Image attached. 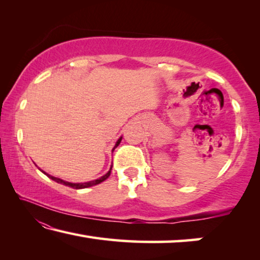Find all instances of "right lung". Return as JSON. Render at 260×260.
<instances>
[{
	"instance_id": "obj_1",
	"label": "right lung",
	"mask_w": 260,
	"mask_h": 260,
	"mask_svg": "<svg viewBox=\"0 0 260 260\" xmlns=\"http://www.w3.org/2000/svg\"><path fill=\"white\" fill-rule=\"evenodd\" d=\"M121 139H122V136H120V138L118 139V141H117V142H116V144H114V147H113V149H112V151H113L114 149H116L118 146H119V143H120ZM39 170H40V169H39ZM111 170H112V165H111V167H110V170L108 171V173H107V174H104L103 177H101V178L96 179V180H93V181H88V182H81V183H73V182H68V181H65V180H61V179H59V178L52 177V175H50V174L46 173L45 171H42V170H40V171H41L42 173H45L48 178L51 179V180H54V181H56L57 183L64 184V186L71 187V188H74V189H83V188H88V187H91V186H96V184H99V183H101V182H103L104 180H107V179L110 177V173H111Z\"/></svg>"
}]
</instances>
